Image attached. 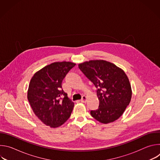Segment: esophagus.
I'll return each mask as SVG.
<instances>
[{"label":"esophagus","mask_w":160,"mask_h":160,"mask_svg":"<svg viewBox=\"0 0 160 160\" xmlns=\"http://www.w3.org/2000/svg\"><path fill=\"white\" fill-rule=\"evenodd\" d=\"M86 101H87V97L85 96H83L82 99H81V100H80V101L82 102H85Z\"/></svg>","instance_id":"34e87169"}]
</instances>
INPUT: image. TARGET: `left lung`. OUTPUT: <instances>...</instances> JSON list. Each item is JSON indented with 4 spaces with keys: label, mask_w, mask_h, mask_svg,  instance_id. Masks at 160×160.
Listing matches in <instances>:
<instances>
[{
    "label": "left lung",
    "mask_w": 160,
    "mask_h": 160,
    "mask_svg": "<svg viewBox=\"0 0 160 160\" xmlns=\"http://www.w3.org/2000/svg\"><path fill=\"white\" fill-rule=\"evenodd\" d=\"M78 67L98 88L99 105L98 109L90 111L91 116L102 123L118 119L132 98L131 85L125 72L104 60L84 62Z\"/></svg>",
    "instance_id": "1"
}]
</instances>
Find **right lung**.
Returning <instances> with one entry per match:
<instances>
[{
    "label": "right lung",
    "instance_id": "obj_1",
    "mask_svg": "<svg viewBox=\"0 0 160 160\" xmlns=\"http://www.w3.org/2000/svg\"><path fill=\"white\" fill-rule=\"evenodd\" d=\"M75 66L70 62H57L43 68L32 78L28 99L35 115L52 128L62 125L70 118L74 102L62 88V82Z\"/></svg>",
    "mask_w": 160,
    "mask_h": 160
}]
</instances>
